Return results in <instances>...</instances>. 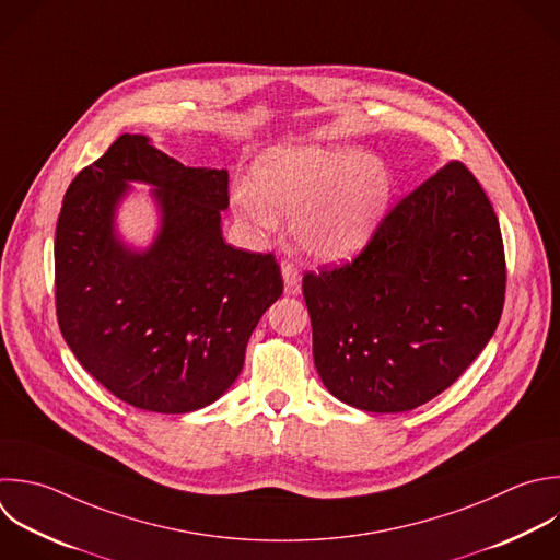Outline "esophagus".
<instances>
[{
  "label": "esophagus",
  "instance_id": "obj_1",
  "mask_svg": "<svg viewBox=\"0 0 560 560\" xmlns=\"http://www.w3.org/2000/svg\"><path fill=\"white\" fill-rule=\"evenodd\" d=\"M280 269H282L287 293H295L298 287H300V271H298V267L293 262H289V260H282Z\"/></svg>",
  "mask_w": 560,
  "mask_h": 560
}]
</instances>
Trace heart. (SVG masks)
Returning a JSON list of instances; mask_svg holds the SVG:
<instances>
[{"mask_svg":"<svg viewBox=\"0 0 560 560\" xmlns=\"http://www.w3.org/2000/svg\"><path fill=\"white\" fill-rule=\"evenodd\" d=\"M387 166L348 147H282L262 155L252 179L232 188L238 223L258 238L291 217L295 245L319 260H339L368 243L392 201Z\"/></svg>","mask_w":560,"mask_h":560,"instance_id":"heart-1","label":"heart"}]
</instances>
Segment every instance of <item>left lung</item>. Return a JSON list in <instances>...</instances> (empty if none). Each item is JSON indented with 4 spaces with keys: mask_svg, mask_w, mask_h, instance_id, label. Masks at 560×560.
<instances>
[{
    "mask_svg": "<svg viewBox=\"0 0 560 560\" xmlns=\"http://www.w3.org/2000/svg\"><path fill=\"white\" fill-rule=\"evenodd\" d=\"M302 293L328 392L363 411H409L453 385L501 319L497 214L453 160L402 197L350 262L304 273Z\"/></svg>",
    "mask_w": 560,
    "mask_h": 560,
    "instance_id": "1",
    "label": "left lung"
}]
</instances>
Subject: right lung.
I'll return each mask as SVG.
<instances>
[{
    "mask_svg": "<svg viewBox=\"0 0 560 560\" xmlns=\"http://www.w3.org/2000/svg\"><path fill=\"white\" fill-rule=\"evenodd\" d=\"M129 180L155 185L163 210L147 253L113 232ZM228 182V171L188 168L149 138L125 133L66 192L55 238L59 326L81 365L138 409L188 413L214 402L282 295L273 254L223 241Z\"/></svg>",
    "mask_w": 560,
    "mask_h": 560,
    "instance_id": "obj_1",
    "label": "right lung"
}]
</instances>
